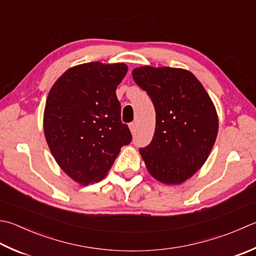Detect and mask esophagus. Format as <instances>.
<instances>
[{
	"instance_id": "1",
	"label": "esophagus",
	"mask_w": 256,
	"mask_h": 256,
	"mask_svg": "<svg viewBox=\"0 0 256 256\" xmlns=\"http://www.w3.org/2000/svg\"><path fill=\"white\" fill-rule=\"evenodd\" d=\"M128 128H130V131H131V133L133 134V133L135 132V130H136V124H135L134 122L130 123V124H128Z\"/></svg>"
}]
</instances>
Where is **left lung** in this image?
<instances>
[{
  "label": "left lung",
  "mask_w": 256,
  "mask_h": 256,
  "mask_svg": "<svg viewBox=\"0 0 256 256\" xmlns=\"http://www.w3.org/2000/svg\"><path fill=\"white\" fill-rule=\"evenodd\" d=\"M132 76L156 113L152 142L140 148L145 166L158 182L182 184L203 166L213 148L218 131L214 103L188 70L144 65L134 68Z\"/></svg>",
  "instance_id": "obj_1"
}]
</instances>
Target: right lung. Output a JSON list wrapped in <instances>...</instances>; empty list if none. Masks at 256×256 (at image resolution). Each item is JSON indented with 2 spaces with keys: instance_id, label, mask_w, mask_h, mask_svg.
<instances>
[{
  "instance_id": "right-lung-1",
  "label": "right lung",
  "mask_w": 256,
  "mask_h": 256,
  "mask_svg": "<svg viewBox=\"0 0 256 256\" xmlns=\"http://www.w3.org/2000/svg\"><path fill=\"white\" fill-rule=\"evenodd\" d=\"M126 73L124 63L78 64L50 90L43 115L45 140L58 166L78 184L101 181L121 148L131 142L115 93Z\"/></svg>"
}]
</instances>
